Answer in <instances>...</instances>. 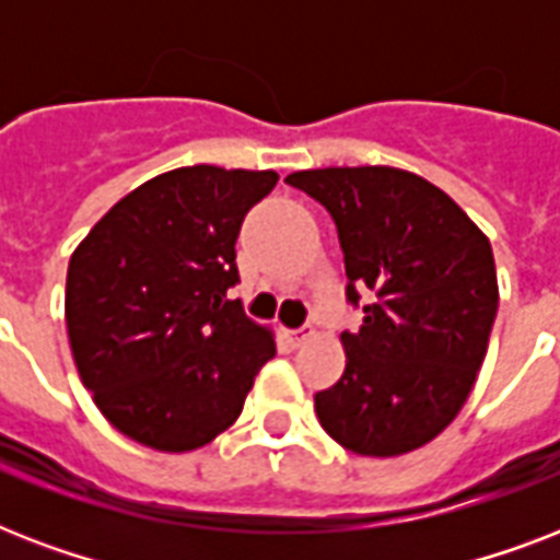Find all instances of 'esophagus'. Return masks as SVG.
<instances>
[{"label": "esophagus", "instance_id": "34e87169", "mask_svg": "<svg viewBox=\"0 0 560 560\" xmlns=\"http://www.w3.org/2000/svg\"><path fill=\"white\" fill-rule=\"evenodd\" d=\"M288 337H290V342H293V346H302V342H307L311 337H314V328L307 325V328H299V331H288Z\"/></svg>", "mask_w": 560, "mask_h": 560}]
</instances>
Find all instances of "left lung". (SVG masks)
<instances>
[{
    "label": "left lung",
    "mask_w": 560,
    "mask_h": 560,
    "mask_svg": "<svg viewBox=\"0 0 560 560\" xmlns=\"http://www.w3.org/2000/svg\"><path fill=\"white\" fill-rule=\"evenodd\" d=\"M288 183L323 202L346 258V372L314 395L319 424L360 456L433 442L468 400L497 316L494 253L456 202L386 165L316 168ZM368 296L363 303L359 293Z\"/></svg>",
    "instance_id": "8db88e82"
}]
</instances>
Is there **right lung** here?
Masks as SVG:
<instances>
[{
    "label": "right lung",
    "mask_w": 560,
    "mask_h": 560,
    "mask_svg": "<svg viewBox=\"0 0 560 560\" xmlns=\"http://www.w3.org/2000/svg\"><path fill=\"white\" fill-rule=\"evenodd\" d=\"M276 171L191 165L130 191L72 253L66 328L83 386L127 439L162 453L209 444L276 354L237 284L235 241Z\"/></svg>",
    "instance_id": "right-lung-1"
}]
</instances>
